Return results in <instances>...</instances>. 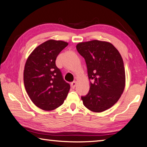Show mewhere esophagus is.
I'll use <instances>...</instances> for the list:
<instances>
[{"mask_svg":"<svg viewBox=\"0 0 147 147\" xmlns=\"http://www.w3.org/2000/svg\"><path fill=\"white\" fill-rule=\"evenodd\" d=\"M76 85V81H74V82H72V83L71 84V88H73V89H74V88H75Z\"/></svg>","mask_w":147,"mask_h":147,"instance_id":"34e87169","label":"esophagus"}]
</instances>
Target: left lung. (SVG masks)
Wrapping results in <instances>:
<instances>
[{
  "label": "left lung",
  "instance_id": "obj_1",
  "mask_svg": "<svg viewBox=\"0 0 147 147\" xmlns=\"http://www.w3.org/2000/svg\"><path fill=\"white\" fill-rule=\"evenodd\" d=\"M88 68L90 89L82 96L84 105L93 112L100 113L119 100L125 88L124 63L118 50L109 42L92 40L76 45Z\"/></svg>",
  "mask_w": 147,
  "mask_h": 147
}]
</instances>
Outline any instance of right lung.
<instances>
[{"label": "right lung", "mask_w": 147, "mask_h": 147, "mask_svg": "<svg viewBox=\"0 0 147 147\" xmlns=\"http://www.w3.org/2000/svg\"><path fill=\"white\" fill-rule=\"evenodd\" d=\"M67 45L65 41L50 39L37 47L26 61L24 87L32 102L43 110L58 108L70 89L56 65L57 56Z\"/></svg>", "instance_id": "obj_1"}]
</instances>
